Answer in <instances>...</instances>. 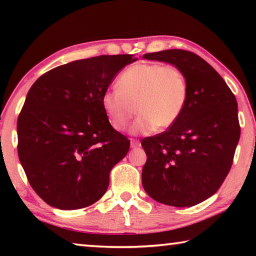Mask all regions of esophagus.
Masks as SVG:
<instances>
[{
	"label": "esophagus",
	"mask_w": 256,
	"mask_h": 256,
	"mask_svg": "<svg viewBox=\"0 0 256 256\" xmlns=\"http://www.w3.org/2000/svg\"><path fill=\"white\" fill-rule=\"evenodd\" d=\"M138 146H140V141L136 138H131V148H138Z\"/></svg>",
	"instance_id": "34e87169"
}]
</instances>
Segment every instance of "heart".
Masks as SVG:
<instances>
[{"label":"heart","mask_w":256,"mask_h":256,"mask_svg":"<svg viewBox=\"0 0 256 256\" xmlns=\"http://www.w3.org/2000/svg\"><path fill=\"white\" fill-rule=\"evenodd\" d=\"M118 89L106 90L102 106L112 128H128L136 112L133 133H151L172 126L180 116L188 99V81L174 66L136 63L128 68L118 81Z\"/></svg>","instance_id":"heart-1"}]
</instances>
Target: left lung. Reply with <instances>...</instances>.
Masks as SVG:
<instances>
[{
  "instance_id": "left-lung-1",
  "label": "left lung",
  "mask_w": 256,
  "mask_h": 256,
  "mask_svg": "<svg viewBox=\"0 0 256 256\" xmlns=\"http://www.w3.org/2000/svg\"><path fill=\"white\" fill-rule=\"evenodd\" d=\"M144 58L178 68L188 99L167 131L146 138L142 185L150 198L172 206H192L219 190L230 170L240 136L236 98L209 63L192 52L166 50Z\"/></svg>"
}]
</instances>
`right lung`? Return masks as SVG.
Masks as SVG:
<instances>
[{"label": "right lung", "mask_w": 256, "mask_h": 256, "mask_svg": "<svg viewBox=\"0 0 256 256\" xmlns=\"http://www.w3.org/2000/svg\"><path fill=\"white\" fill-rule=\"evenodd\" d=\"M134 60L128 54L73 60L32 86L16 123L18 154L47 204L82 209L106 193L110 172L128 152L130 140L112 128L102 96Z\"/></svg>", "instance_id": "1"}]
</instances>
